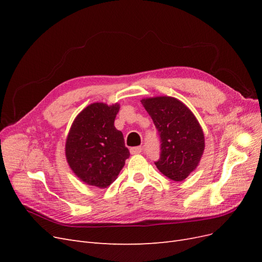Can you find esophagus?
<instances>
[{"label":"esophagus","instance_id":"obj_1","mask_svg":"<svg viewBox=\"0 0 262 262\" xmlns=\"http://www.w3.org/2000/svg\"><path fill=\"white\" fill-rule=\"evenodd\" d=\"M142 148L141 146H136V147H131L130 148V152H131V154H140L141 152H142Z\"/></svg>","mask_w":262,"mask_h":262}]
</instances>
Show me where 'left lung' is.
Returning a JSON list of instances; mask_svg holds the SVG:
<instances>
[{"label": "left lung", "instance_id": "obj_1", "mask_svg": "<svg viewBox=\"0 0 262 262\" xmlns=\"http://www.w3.org/2000/svg\"><path fill=\"white\" fill-rule=\"evenodd\" d=\"M161 138V155L156 167L171 180L182 181L192 172L204 150L200 123L184 102L158 96L141 100Z\"/></svg>", "mask_w": 262, "mask_h": 262}]
</instances>
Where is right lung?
<instances>
[{"label":"right lung","instance_id":"right-lung-1","mask_svg":"<svg viewBox=\"0 0 262 262\" xmlns=\"http://www.w3.org/2000/svg\"><path fill=\"white\" fill-rule=\"evenodd\" d=\"M119 105L94 102L77 115L66 143L71 169L85 184L107 188L130 156L121 131L115 128Z\"/></svg>","mask_w":262,"mask_h":262}]
</instances>
